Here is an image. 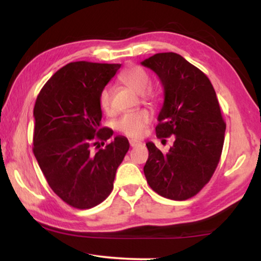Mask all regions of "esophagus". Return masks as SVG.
Here are the masks:
<instances>
[{"label": "esophagus", "instance_id": "obj_1", "mask_svg": "<svg viewBox=\"0 0 261 261\" xmlns=\"http://www.w3.org/2000/svg\"><path fill=\"white\" fill-rule=\"evenodd\" d=\"M140 144H141V142L138 141V140H129V145L132 146V147H135V146H138Z\"/></svg>", "mask_w": 261, "mask_h": 261}]
</instances>
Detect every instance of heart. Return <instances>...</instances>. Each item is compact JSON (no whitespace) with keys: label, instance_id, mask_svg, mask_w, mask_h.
Masks as SVG:
<instances>
[{"label":"heart","instance_id":"1","mask_svg":"<svg viewBox=\"0 0 261 261\" xmlns=\"http://www.w3.org/2000/svg\"><path fill=\"white\" fill-rule=\"evenodd\" d=\"M121 81L124 85L132 90L142 94L144 98L148 101L154 99V95L151 91H146L151 85V78L148 73L140 66H133L130 69L124 71L121 74ZM112 99H113V90L110 87H105L99 92V107L103 112H110L112 110ZM151 115L146 110H138V112H130L124 114L117 120L116 128L121 133L129 138H139L144 134L145 128L147 126Z\"/></svg>","mask_w":261,"mask_h":261}]
</instances>
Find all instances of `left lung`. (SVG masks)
<instances>
[{"mask_svg": "<svg viewBox=\"0 0 261 261\" xmlns=\"http://www.w3.org/2000/svg\"><path fill=\"white\" fill-rule=\"evenodd\" d=\"M141 64L158 74L164 87L156 138H174L167 153L153 142L146 144L145 177L158 195L185 201L197 195L215 172L226 122L209 78L183 57L173 52L156 53Z\"/></svg>", "mask_w": 261, "mask_h": 261, "instance_id": "8db88e82", "label": "left lung"}]
</instances>
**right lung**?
<instances>
[{"label": "right lung", "instance_id": "right-lung-1", "mask_svg": "<svg viewBox=\"0 0 261 261\" xmlns=\"http://www.w3.org/2000/svg\"><path fill=\"white\" fill-rule=\"evenodd\" d=\"M120 67L69 63L46 82L35 101L33 153L49 188L76 209L94 208L108 197L129 149L124 137H115L103 148L96 141L103 146L113 135L101 126L98 97Z\"/></svg>", "mask_w": 261, "mask_h": 261}]
</instances>
